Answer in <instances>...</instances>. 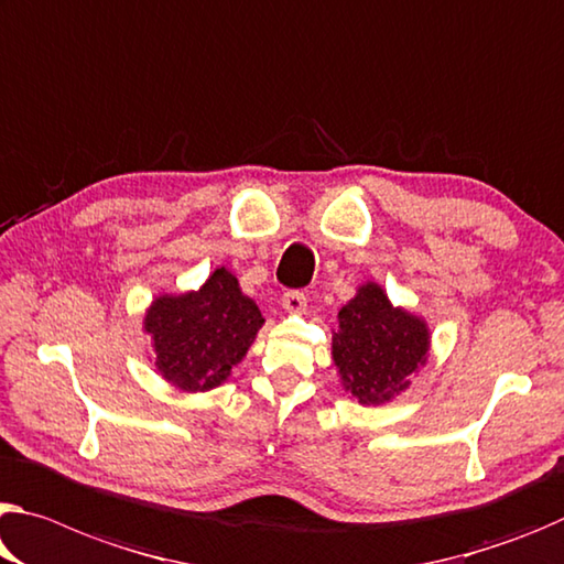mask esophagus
<instances>
[{"instance_id": "34e87169", "label": "esophagus", "mask_w": 564, "mask_h": 564, "mask_svg": "<svg viewBox=\"0 0 564 564\" xmlns=\"http://www.w3.org/2000/svg\"><path fill=\"white\" fill-rule=\"evenodd\" d=\"M281 303L289 314H303V311H306V296H303L301 291H285Z\"/></svg>"}]
</instances>
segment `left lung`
<instances>
[{"label": "left lung", "mask_w": 564, "mask_h": 564, "mask_svg": "<svg viewBox=\"0 0 564 564\" xmlns=\"http://www.w3.org/2000/svg\"><path fill=\"white\" fill-rule=\"evenodd\" d=\"M432 334L422 316L394 306L379 283H364L338 311L330 356L351 399L389 404L411 387L429 356Z\"/></svg>", "instance_id": "1"}]
</instances>
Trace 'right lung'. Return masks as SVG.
Returning a JSON list of instances; mask_svg holds the SVG:
<instances>
[{
	"mask_svg": "<svg viewBox=\"0 0 564 564\" xmlns=\"http://www.w3.org/2000/svg\"><path fill=\"white\" fill-rule=\"evenodd\" d=\"M261 308L228 268H216L198 291L163 293L145 311L160 377L187 394L210 391L243 361L263 326Z\"/></svg>",
	"mask_w": 564,
	"mask_h": 564,
	"instance_id": "obj_1",
	"label": "right lung"
}]
</instances>
